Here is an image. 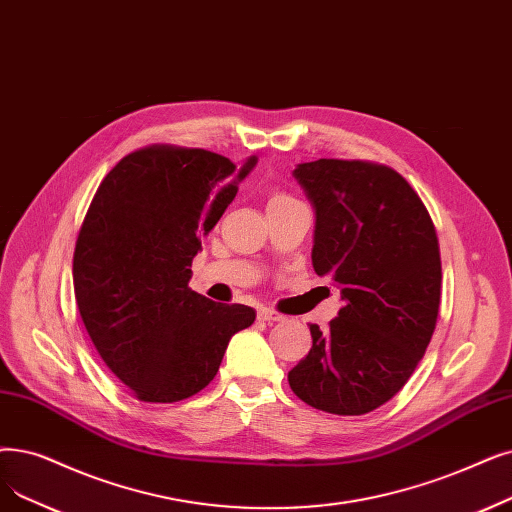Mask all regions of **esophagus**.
I'll use <instances>...</instances> for the list:
<instances>
[{
	"label": "esophagus",
	"instance_id": "34e87169",
	"mask_svg": "<svg viewBox=\"0 0 512 512\" xmlns=\"http://www.w3.org/2000/svg\"><path fill=\"white\" fill-rule=\"evenodd\" d=\"M257 318L263 320V322H282V320H284L282 314H278V311L268 309V307H261V309L257 311Z\"/></svg>",
	"mask_w": 512,
	"mask_h": 512
}]
</instances>
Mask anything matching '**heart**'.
<instances>
[{
  "mask_svg": "<svg viewBox=\"0 0 512 512\" xmlns=\"http://www.w3.org/2000/svg\"><path fill=\"white\" fill-rule=\"evenodd\" d=\"M272 201H288V198H286V196H282V194H276V196L272 198Z\"/></svg>",
  "mask_w": 512,
  "mask_h": 512,
  "instance_id": "heart-1",
  "label": "heart"
}]
</instances>
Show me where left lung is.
<instances>
[{
  "label": "left lung",
  "mask_w": 512,
  "mask_h": 512,
  "mask_svg": "<svg viewBox=\"0 0 512 512\" xmlns=\"http://www.w3.org/2000/svg\"><path fill=\"white\" fill-rule=\"evenodd\" d=\"M316 213L311 263L341 288L326 332L288 372L299 399L341 416L372 412L402 389L433 337L441 259L427 207L397 171L320 159L293 171Z\"/></svg>",
  "instance_id": "8db88e82"
}]
</instances>
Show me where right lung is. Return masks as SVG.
<instances>
[{"instance_id":"obj_1","label":"right lung","mask_w":512,"mask_h":512,"mask_svg":"<svg viewBox=\"0 0 512 512\" xmlns=\"http://www.w3.org/2000/svg\"><path fill=\"white\" fill-rule=\"evenodd\" d=\"M257 165L201 148L150 146L104 177L73 255L81 320L104 364L142 402L173 404L205 389L249 305L188 288L192 259Z\"/></svg>"}]
</instances>
